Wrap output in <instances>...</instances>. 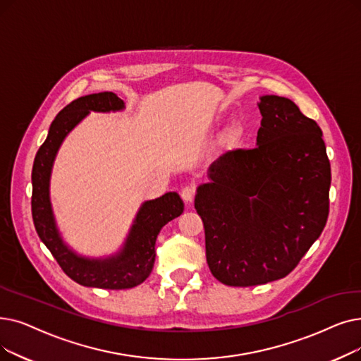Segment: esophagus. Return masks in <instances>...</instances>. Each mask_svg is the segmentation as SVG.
Wrapping results in <instances>:
<instances>
[{
  "instance_id": "1",
  "label": "esophagus",
  "mask_w": 361,
  "mask_h": 361,
  "mask_svg": "<svg viewBox=\"0 0 361 361\" xmlns=\"http://www.w3.org/2000/svg\"><path fill=\"white\" fill-rule=\"evenodd\" d=\"M180 195H181V197H183V200L185 203H192L193 199H195V195H196L195 185H185V187H183Z\"/></svg>"
}]
</instances>
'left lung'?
I'll return each instance as SVG.
<instances>
[{"mask_svg":"<svg viewBox=\"0 0 361 361\" xmlns=\"http://www.w3.org/2000/svg\"><path fill=\"white\" fill-rule=\"evenodd\" d=\"M258 107L257 147L219 156L195 197L209 270L227 286L286 277L329 215L331 162L317 122L286 97L262 96Z\"/></svg>","mask_w":361,"mask_h":361,"instance_id":"left-lung-1","label":"left lung"}]
</instances>
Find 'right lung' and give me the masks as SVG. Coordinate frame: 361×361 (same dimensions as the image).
I'll return each mask as SVG.
<instances>
[{"mask_svg":"<svg viewBox=\"0 0 361 361\" xmlns=\"http://www.w3.org/2000/svg\"><path fill=\"white\" fill-rule=\"evenodd\" d=\"M123 102L114 92L90 94L73 100L61 109L51 122L49 135L37 152L32 166V218L42 243L49 247L59 265L76 283L100 289H130L149 277L154 264V243L161 228L180 216L184 203L176 192L145 202L121 252L103 259L76 255L61 240L50 203V176L56 153L65 137L90 111H122Z\"/></svg>","mask_w":361,"mask_h":361,"instance_id":"obj_1","label":"right lung"}]
</instances>
